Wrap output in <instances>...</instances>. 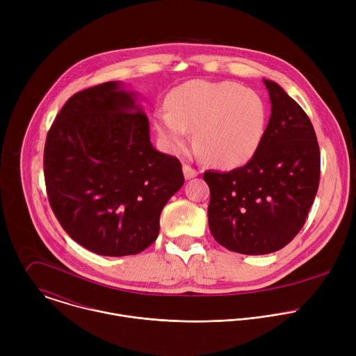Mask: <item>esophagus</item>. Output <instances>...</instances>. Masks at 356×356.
<instances>
[{
  "label": "esophagus",
  "instance_id": "esophagus-1",
  "mask_svg": "<svg viewBox=\"0 0 356 356\" xmlns=\"http://www.w3.org/2000/svg\"><path fill=\"white\" fill-rule=\"evenodd\" d=\"M183 173H184V177L188 180L195 177L198 175V170L190 165H183Z\"/></svg>",
  "mask_w": 356,
  "mask_h": 356
}]
</instances>
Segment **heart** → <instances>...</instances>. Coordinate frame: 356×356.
Returning a JSON list of instances; mask_svg holds the SVG:
<instances>
[{"label": "heart", "instance_id": "heart-1", "mask_svg": "<svg viewBox=\"0 0 356 356\" xmlns=\"http://www.w3.org/2000/svg\"><path fill=\"white\" fill-rule=\"evenodd\" d=\"M268 122L264 98L235 81L193 80L177 87L169 110L156 115V127L166 143L181 150L194 131L200 158L218 168L249 162L262 145Z\"/></svg>", "mask_w": 356, "mask_h": 356}]
</instances>
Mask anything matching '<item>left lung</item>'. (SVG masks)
<instances>
[{
    "label": "left lung",
    "instance_id": "obj_1",
    "mask_svg": "<svg viewBox=\"0 0 356 356\" xmlns=\"http://www.w3.org/2000/svg\"><path fill=\"white\" fill-rule=\"evenodd\" d=\"M272 115L261 147L231 172H204L214 239L243 255H266L302 228L320 183V147L304 110L275 81L264 80Z\"/></svg>",
    "mask_w": 356,
    "mask_h": 356
}]
</instances>
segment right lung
Returning <instances> with one entry per match:
<instances>
[{
    "label": "right lung",
    "instance_id": "right-lung-1",
    "mask_svg": "<svg viewBox=\"0 0 356 356\" xmlns=\"http://www.w3.org/2000/svg\"><path fill=\"white\" fill-rule=\"evenodd\" d=\"M134 92L108 81L72 95L43 154L47 198L69 236L103 257L154 243L169 198L183 186L177 158L150 143Z\"/></svg>",
    "mask_w": 356,
    "mask_h": 356
}]
</instances>
